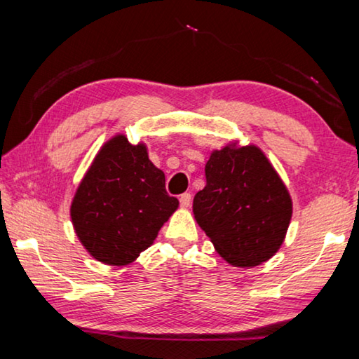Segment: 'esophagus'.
<instances>
[{
    "label": "esophagus",
    "instance_id": "1",
    "mask_svg": "<svg viewBox=\"0 0 359 359\" xmlns=\"http://www.w3.org/2000/svg\"><path fill=\"white\" fill-rule=\"evenodd\" d=\"M179 201H180V205H182V208H188V205L191 204V193H184V194H180Z\"/></svg>",
    "mask_w": 359,
    "mask_h": 359
}]
</instances>
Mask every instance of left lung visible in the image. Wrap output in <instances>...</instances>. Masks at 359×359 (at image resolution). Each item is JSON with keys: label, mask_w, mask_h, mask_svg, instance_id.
Wrapping results in <instances>:
<instances>
[{"label": "left lung", "mask_w": 359, "mask_h": 359, "mask_svg": "<svg viewBox=\"0 0 359 359\" xmlns=\"http://www.w3.org/2000/svg\"><path fill=\"white\" fill-rule=\"evenodd\" d=\"M291 198L263 151L255 145L215 150L205 165V187L193 214L229 264L264 263L282 245Z\"/></svg>", "instance_id": "8db88e82"}]
</instances>
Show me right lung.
<instances>
[{
  "mask_svg": "<svg viewBox=\"0 0 359 359\" xmlns=\"http://www.w3.org/2000/svg\"><path fill=\"white\" fill-rule=\"evenodd\" d=\"M177 205L145 145L115 136L100 150L79 185L71 218L77 238L93 258L125 266L154 244Z\"/></svg>",
  "mask_w": 359,
  "mask_h": 359,
  "instance_id": "obj_1",
  "label": "right lung"
}]
</instances>
